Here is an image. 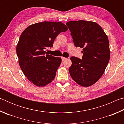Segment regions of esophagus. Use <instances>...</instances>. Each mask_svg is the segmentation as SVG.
I'll list each match as a JSON object with an SVG mask.
<instances>
[{"label":"esophagus","mask_w":124,"mask_h":124,"mask_svg":"<svg viewBox=\"0 0 124 124\" xmlns=\"http://www.w3.org/2000/svg\"><path fill=\"white\" fill-rule=\"evenodd\" d=\"M61 58H62V60L63 61H64V60H66L67 59V58H66V57H62Z\"/></svg>","instance_id":"esophagus-1"}]
</instances>
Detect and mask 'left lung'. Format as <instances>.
<instances>
[{
  "label": "left lung",
  "mask_w": 124,
  "mask_h": 124,
  "mask_svg": "<svg viewBox=\"0 0 124 124\" xmlns=\"http://www.w3.org/2000/svg\"><path fill=\"white\" fill-rule=\"evenodd\" d=\"M76 47L83 48L82 60L70 57L69 72L72 78L81 86H90L102 76L110 59L107 35L97 23L79 20L66 23Z\"/></svg>",
  "instance_id": "obj_1"
}]
</instances>
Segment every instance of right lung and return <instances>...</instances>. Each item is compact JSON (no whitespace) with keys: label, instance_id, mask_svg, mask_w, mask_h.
<instances>
[{"label":"right lung","instance_id":"obj_1","mask_svg":"<svg viewBox=\"0 0 124 124\" xmlns=\"http://www.w3.org/2000/svg\"><path fill=\"white\" fill-rule=\"evenodd\" d=\"M68 28L61 22L45 21L31 24L23 31L16 46L18 63L29 81L45 86L54 79L61 58L46 54L44 49L53 46L61 32Z\"/></svg>","mask_w":124,"mask_h":124}]
</instances>
